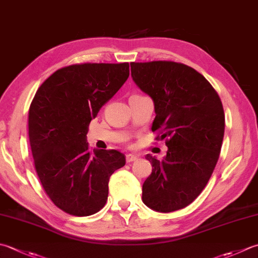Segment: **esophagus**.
Masks as SVG:
<instances>
[{
  "label": "esophagus",
  "instance_id": "1",
  "mask_svg": "<svg viewBox=\"0 0 258 258\" xmlns=\"http://www.w3.org/2000/svg\"><path fill=\"white\" fill-rule=\"evenodd\" d=\"M139 159L138 155H134V154H127L126 155V162L127 163H132L134 161H136Z\"/></svg>",
  "mask_w": 258,
  "mask_h": 258
}]
</instances>
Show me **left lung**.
Masks as SVG:
<instances>
[{
    "label": "left lung",
    "mask_w": 258,
    "mask_h": 258,
    "mask_svg": "<svg viewBox=\"0 0 258 258\" xmlns=\"http://www.w3.org/2000/svg\"><path fill=\"white\" fill-rule=\"evenodd\" d=\"M133 82L154 103L152 131L161 130L168 152L148 154L152 173L142 200L150 209L172 213L189 206L208 183L223 144L225 114L218 94L203 75L173 61L132 62Z\"/></svg>",
    "instance_id": "left-lung-1"
}]
</instances>
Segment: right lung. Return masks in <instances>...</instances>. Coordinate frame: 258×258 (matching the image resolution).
I'll return each instance as SVG.
<instances>
[{"instance_id": "1", "label": "right lung", "mask_w": 258, "mask_h": 258, "mask_svg": "<svg viewBox=\"0 0 258 258\" xmlns=\"http://www.w3.org/2000/svg\"><path fill=\"white\" fill-rule=\"evenodd\" d=\"M130 76V64H72L40 86L29 109V140L34 166L52 203L74 216H90L105 206L109 176L125 165L116 150H94L86 142L97 116Z\"/></svg>"}]
</instances>
